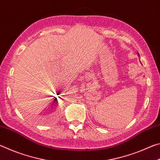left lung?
Returning a JSON list of instances; mask_svg holds the SVG:
<instances>
[{
    "instance_id": "left-lung-1",
    "label": "left lung",
    "mask_w": 160,
    "mask_h": 160,
    "mask_svg": "<svg viewBox=\"0 0 160 160\" xmlns=\"http://www.w3.org/2000/svg\"><path fill=\"white\" fill-rule=\"evenodd\" d=\"M138 56H139V53H138Z\"/></svg>"
}]
</instances>
